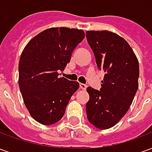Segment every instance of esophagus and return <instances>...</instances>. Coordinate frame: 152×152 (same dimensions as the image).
<instances>
[{"mask_svg":"<svg viewBox=\"0 0 152 152\" xmlns=\"http://www.w3.org/2000/svg\"><path fill=\"white\" fill-rule=\"evenodd\" d=\"M80 89H86V88H87V85L80 83Z\"/></svg>","mask_w":152,"mask_h":152,"instance_id":"1","label":"esophagus"}]
</instances>
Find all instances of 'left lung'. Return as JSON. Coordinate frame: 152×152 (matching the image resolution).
Segmentation results:
<instances>
[{"label": "left lung", "instance_id": "left-lung-1", "mask_svg": "<svg viewBox=\"0 0 152 152\" xmlns=\"http://www.w3.org/2000/svg\"><path fill=\"white\" fill-rule=\"evenodd\" d=\"M86 39L98 68L105 72L101 89L87 88V119L94 127L107 129L121 121L134 100L138 89V61L127 41L114 32L88 31Z\"/></svg>", "mask_w": 152, "mask_h": 152}]
</instances>
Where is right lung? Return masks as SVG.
<instances>
[{
  "instance_id": "obj_1",
  "label": "right lung",
  "mask_w": 152,
  "mask_h": 152,
  "mask_svg": "<svg viewBox=\"0 0 152 152\" xmlns=\"http://www.w3.org/2000/svg\"><path fill=\"white\" fill-rule=\"evenodd\" d=\"M85 38L82 30L52 28L31 39L18 64V84L25 106L40 124L59 121L71 97L79 88L77 81L59 77L72 53Z\"/></svg>"
}]
</instances>
